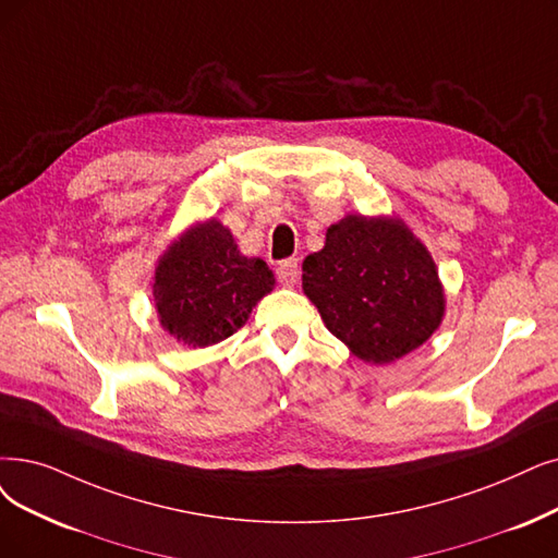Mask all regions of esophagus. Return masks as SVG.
<instances>
[{
	"label": "esophagus",
	"instance_id": "34e87169",
	"mask_svg": "<svg viewBox=\"0 0 558 558\" xmlns=\"http://www.w3.org/2000/svg\"><path fill=\"white\" fill-rule=\"evenodd\" d=\"M277 279L283 286H295L300 281V263L298 258H286L277 267Z\"/></svg>",
	"mask_w": 558,
	"mask_h": 558
}]
</instances>
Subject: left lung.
<instances>
[{
    "label": "left lung",
    "mask_w": 558,
    "mask_h": 558,
    "mask_svg": "<svg viewBox=\"0 0 558 558\" xmlns=\"http://www.w3.org/2000/svg\"><path fill=\"white\" fill-rule=\"evenodd\" d=\"M302 272L325 327L368 364L400 360L441 323L435 263L400 219L348 215L327 229Z\"/></svg>",
    "instance_id": "8db88e82"
}]
</instances>
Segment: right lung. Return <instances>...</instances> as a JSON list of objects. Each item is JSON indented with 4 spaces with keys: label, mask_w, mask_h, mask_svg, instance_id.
Masks as SVG:
<instances>
[{
    "label": "right lung",
    "mask_w": 558,
    "mask_h": 558,
    "mask_svg": "<svg viewBox=\"0 0 558 558\" xmlns=\"http://www.w3.org/2000/svg\"><path fill=\"white\" fill-rule=\"evenodd\" d=\"M272 286L275 275L265 260L242 256L231 231L210 219L187 231L160 258L153 295L171 337L206 348L247 323L252 306Z\"/></svg>",
    "instance_id": "add662e5"
}]
</instances>
